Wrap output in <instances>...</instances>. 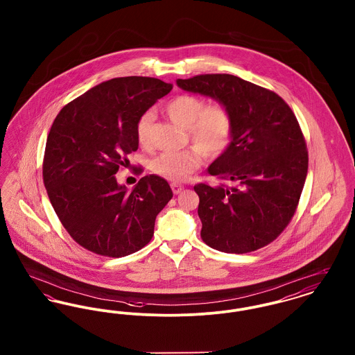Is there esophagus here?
Returning <instances> with one entry per match:
<instances>
[{
	"label": "esophagus",
	"mask_w": 355,
	"mask_h": 355,
	"mask_svg": "<svg viewBox=\"0 0 355 355\" xmlns=\"http://www.w3.org/2000/svg\"><path fill=\"white\" fill-rule=\"evenodd\" d=\"M171 190L174 194H180L184 190V187L180 184H171Z\"/></svg>",
	"instance_id": "obj_1"
}]
</instances>
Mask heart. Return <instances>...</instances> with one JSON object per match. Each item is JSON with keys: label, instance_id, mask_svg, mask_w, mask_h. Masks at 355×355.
<instances>
[{"label": "heart", "instance_id": "1", "mask_svg": "<svg viewBox=\"0 0 355 355\" xmlns=\"http://www.w3.org/2000/svg\"><path fill=\"white\" fill-rule=\"evenodd\" d=\"M167 116L175 125L188 130L190 142L209 157H218L230 146L233 121L225 105H210L193 95H178L165 107ZM153 114L145 112L137 122L135 132L142 146L150 144ZM198 151H166L153 161V171L168 181L182 182L201 166Z\"/></svg>", "mask_w": 355, "mask_h": 355}]
</instances>
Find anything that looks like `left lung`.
<instances>
[{
    "mask_svg": "<svg viewBox=\"0 0 355 355\" xmlns=\"http://www.w3.org/2000/svg\"><path fill=\"white\" fill-rule=\"evenodd\" d=\"M177 85L225 105L233 121L230 146L208 167L230 185L194 187L204 243L225 253L270 244L291 221L309 168L291 108L270 89L228 73L177 79Z\"/></svg>",
    "mask_w": 355,
    "mask_h": 355,
    "instance_id": "1",
    "label": "left lung"
}]
</instances>
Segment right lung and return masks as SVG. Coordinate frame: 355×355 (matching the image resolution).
Instances as JSON below:
<instances>
[{
  "mask_svg": "<svg viewBox=\"0 0 355 355\" xmlns=\"http://www.w3.org/2000/svg\"><path fill=\"white\" fill-rule=\"evenodd\" d=\"M173 84L144 76L98 84L64 105L48 134L42 178L71 237L94 253L122 257L142 250L173 191L150 174L127 190L115 174L137 151L138 119Z\"/></svg>",
  "mask_w": 355,
  "mask_h": 355,
  "instance_id": "obj_1",
  "label": "right lung"
}]
</instances>
